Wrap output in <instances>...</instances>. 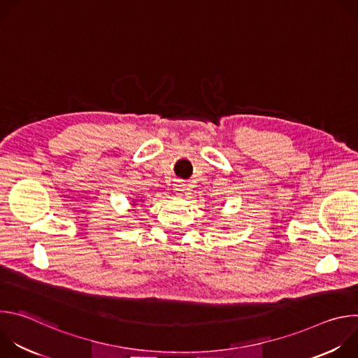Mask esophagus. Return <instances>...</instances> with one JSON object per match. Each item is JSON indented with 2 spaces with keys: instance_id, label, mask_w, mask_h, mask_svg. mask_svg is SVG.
<instances>
[{
  "instance_id": "esophagus-1",
  "label": "esophagus",
  "mask_w": 358,
  "mask_h": 358,
  "mask_svg": "<svg viewBox=\"0 0 358 358\" xmlns=\"http://www.w3.org/2000/svg\"><path fill=\"white\" fill-rule=\"evenodd\" d=\"M180 191H181V192H182V191H184V189H180ZM181 192H180V194H181Z\"/></svg>"
}]
</instances>
